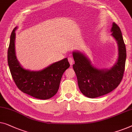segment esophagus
Returning <instances> with one entry per match:
<instances>
[{"mask_svg":"<svg viewBox=\"0 0 132 132\" xmlns=\"http://www.w3.org/2000/svg\"><path fill=\"white\" fill-rule=\"evenodd\" d=\"M68 62H69L70 64L71 65L73 64V62H74V60L73 58H72V57H68Z\"/></svg>","mask_w":132,"mask_h":132,"instance_id":"esophagus-1","label":"esophagus"}]
</instances>
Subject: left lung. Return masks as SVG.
I'll return each mask as SVG.
<instances>
[{"mask_svg":"<svg viewBox=\"0 0 132 132\" xmlns=\"http://www.w3.org/2000/svg\"><path fill=\"white\" fill-rule=\"evenodd\" d=\"M111 34L118 46L117 61L111 67L100 69L92 64L89 58L80 51H72V65L81 92L87 98H95L112 92L121 82L125 68L126 50L121 30L112 25Z\"/></svg>","mask_w":132,"mask_h":132,"instance_id":"left-lung-1","label":"left lung"}]
</instances>
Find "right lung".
I'll return each mask as SVG.
<instances>
[{
    "label": "right lung",
    "mask_w": 132,
    "mask_h": 132,
    "mask_svg": "<svg viewBox=\"0 0 132 132\" xmlns=\"http://www.w3.org/2000/svg\"><path fill=\"white\" fill-rule=\"evenodd\" d=\"M18 27L13 30L7 51V62L11 75L22 92L40 99L52 98L58 90L62 76L70 67L67 58L53 63L39 71L26 69L19 62L15 51V36Z\"/></svg>",
    "instance_id": "add662e5"
}]
</instances>
